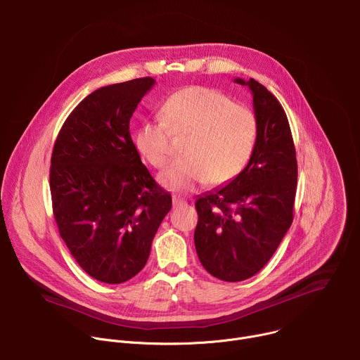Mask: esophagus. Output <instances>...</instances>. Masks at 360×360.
<instances>
[{"label":"esophagus","instance_id":"34e87169","mask_svg":"<svg viewBox=\"0 0 360 360\" xmlns=\"http://www.w3.org/2000/svg\"><path fill=\"white\" fill-rule=\"evenodd\" d=\"M172 203H174V208H179V207H185L186 205V200L178 198V196H174L172 198Z\"/></svg>","mask_w":360,"mask_h":360}]
</instances>
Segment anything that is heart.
Wrapping results in <instances>:
<instances>
[{"label":"heart","mask_w":360,"mask_h":360,"mask_svg":"<svg viewBox=\"0 0 360 360\" xmlns=\"http://www.w3.org/2000/svg\"><path fill=\"white\" fill-rule=\"evenodd\" d=\"M162 121H143L134 143L155 168H162L174 148L171 134H189L185 158L175 160L161 174L160 184L175 192H191L210 182L235 179L249 162L258 136V120L245 104L218 89L186 86L168 96L160 108Z\"/></svg>","instance_id":"heart-1"}]
</instances>
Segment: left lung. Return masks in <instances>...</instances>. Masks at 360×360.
Returning a JSON list of instances; mask_svg holds the SVG:
<instances>
[{"label":"left lung","instance_id":"1","mask_svg":"<svg viewBox=\"0 0 360 360\" xmlns=\"http://www.w3.org/2000/svg\"><path fill=\"white\" fill-rule=\"evenodd\" d=\"M250 89L258 136L243 171L195 202V248L202 266L226 282L258 274L293 221L297 184L295 145L279 101L253 78L233 79Z\"/></svg>","mask_w":360,"mask_h":360}]
</instances>
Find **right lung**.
I'll use <instances>...</instances> for the list:
<instances>
[{
  "instance_id": "obj_1",
  "label": "right lung",
  "mask_w": 360,
  "mask_h": 360,
  "mask_svg": "<svg viewBox=\"0 0 360 360\" xmlns=\"http://www.w3.org/2000/svg\"><path fill=\"white\" fill-rule=\"evenodd\" d=\"M153 84L145 77L89 94L64 122L51 157L60 235L77 264L104 283H122L142 271L172 207L129 134V120Z\"/></svg>"
}]
</instances>
